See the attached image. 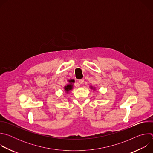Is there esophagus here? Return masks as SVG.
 Masks as SVG:
<instances>
[{
  "label": "esophagus",
  "instance_id": "34e87169",
  "mask_svg": "<svg viewBox=\"0 0 153 153\" xmlns=\"http://www.w3.org/2000/svg\"><path fill=\"white\" fill-rule=\"evenodd\" d=\"M79 82L80 84H83L84 83V80L83 79H80L79 80Z\"/></svg>",
  "mask_w": 153,
  "mask_h": 153
}]
</instances>
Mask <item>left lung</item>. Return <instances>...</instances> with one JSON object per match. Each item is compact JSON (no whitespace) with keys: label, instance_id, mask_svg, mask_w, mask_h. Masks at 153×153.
Wrapping results in <instances>:
<instances>
[{"label":"left lung","instance_id":"obj_1","mask_svg":"<svg viewBox=\"0 0 153 153\" xmlns=\"http://www.w3.org/2000/svg\"><path fill=\"white\" fill-rule=\"evenodd\" d=\"M90 88H91V89H92V90H95V88H94V87H93L92 86H90Z\"/></svg>","mask_w":153,"mask_h":153}]
</instances>
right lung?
<instances>
[{"mask_svg": "<svg viewBox=\"0 0 153 153\" xmlns=\"http://www.w3.org/2000/svg\"><path fill=\"white\" fill-rule=\"evenodd\" d=\"M68 82H69L68 84L66 85L65 86H64V90H65V91L66 93H68L71 90H73V84L75 81L73 79H70V80H68Z\"/></svg>", "mask_w": 153, "mask_h": 153, "instance_id": "add662e5", "label": "right lung"}]
</instances>
